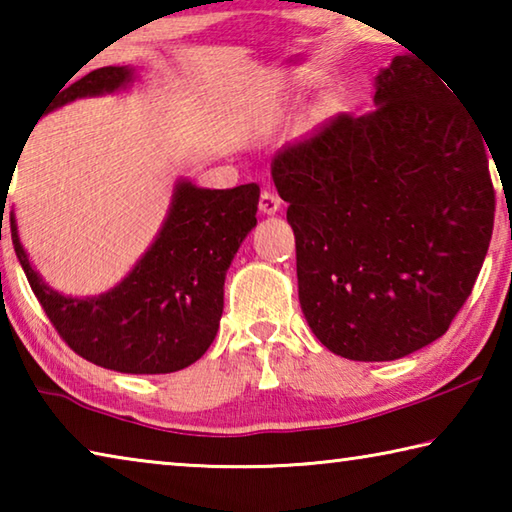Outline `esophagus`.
I'll return each mask as SVG.
<instances>
[{
	"label": "esophagus",
	"instance_id": "34e87169",
	"mask_svg": "<svg viewBox=\"0 0 512 512\" xmlns=\"http://www.w3.org/2000/svg\"><path fill=\"white\" fill-rule=\"evenodd\" d=\"M280 196H277L275 192H268V189H264L262 196H259V210H262L264 214H275L277 210H280Z\"/></svg>",
	"mask_w": 512,
	"mask_h": 512
}]
</instances>
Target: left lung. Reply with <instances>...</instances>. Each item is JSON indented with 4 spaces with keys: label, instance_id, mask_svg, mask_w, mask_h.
Returning a JSON list of instances; mask_svg holds the SVG:
<instances>
[{
    "label": "left lung",
    "instance_id": "8db88e82",
    "mask_svg": "<svg viewBox=\"0 0 512 512\" xmlns=\"http://www.w3.org/2000/svg\"><path fill=\"white\" fill-rule=\"evenodd\" d=\"M375 110L339 115L273 158L296 235L311 332L352 361H393L443 336L495 225L483 135L447 81L395 56Z\"/></svg>",
    "mask_w": 512,
    "mask_h": 512
}]
</instances>
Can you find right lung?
Here are the masks:
<instances>
[{
	"label": "right lung",
	"mask_w": 512,
	"mask_h": 512,
	"mask_svg": "<svg viewBox=\"0 0 512 512\" xmlns=\"http://www.w3.org/2000/svg\"><path fill=\"white\" fill-rule=\"evenodd\" d=\"M131 81V67L94 69L63 85L49 110ZM257 203V183L203 189L180 180L151 248L115 289L92 298H69L42 282L17 237L13 212L11 237L33 293L69 348L101 368L162 375L192 366L212 345L223 314L225 271L257 225Z\"/></svg>",
	"instance_id": "right-lung-1"
}]
</instances>
